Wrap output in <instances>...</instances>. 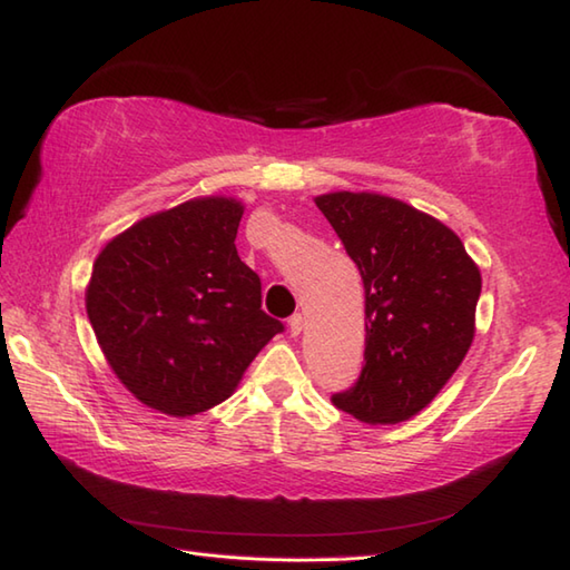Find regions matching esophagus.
I'll return each mask as SVG.
<instances>
[{
  "label": "esophagus",
  "mask_w": 570,
  "mask_h": 570,
  "mask_svg": "<svg viewBox=\"0 0 570 570\" xmlns=\"http://www.w3.org/2000/svg\"><path fill=\"white\" fill-rule=\"evenodd\" d=\"M288 331H292V336H298L304 331V316L302 314H294L288 318Z\"/></svg>",
  "instance_id": "obj_1"
}]
</instances>
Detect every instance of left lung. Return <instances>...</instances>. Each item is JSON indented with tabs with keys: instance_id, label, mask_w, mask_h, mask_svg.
<instances>
[{
	"instance_id": "left-lung-1",
	"label": "left lung",
	"mask_w": 570,
	"mask_h": 570,
	"mask_svg": "<svg viewBox=\"0 0 570 570\" xmlns=\"http://www.w3.org/2000/svg\"><path fill=\"white\" fill-rule=\"evenodd\" d=\"M314 202L358 266L366 294L364 368L331 401L374 426L409 421L469 354L479 266L446 224L406 202L368 191H331Z\"/></svg>"
}]
</instances>
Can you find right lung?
<instances>
[{
	"instance_id": "obj_1",
	"label": "right lung",
	"mask_w": 570,
	"mask_h": 570,
	"mask_svg": "<svg viewBox=\"0 0 570 570\" xmlns=\"http://www.w3.org/2000/svg\"><path fill=\"white\" fill-rule=\"evenodd\" d=\"M244 204L202 196L129 226L99 252L89 324L114 374L144 406L194 416L239 386L282 321L236 254Z\"/></svg>"
}]
</instances>
